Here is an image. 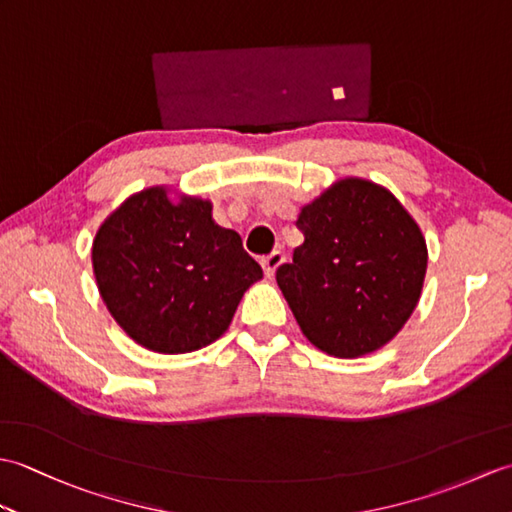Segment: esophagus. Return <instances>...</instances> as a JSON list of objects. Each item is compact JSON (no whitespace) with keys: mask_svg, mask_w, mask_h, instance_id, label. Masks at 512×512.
<instances>
[{"mask_svg":"<svg viewBox=\"0 0 512 512\" xmlns=\"http://www.w3.org/2000/svg\"><path fill=\"white\" fill-rule=\"evenodd\" d=\"M286 262V257H284V253H281V250H275V253H270L266 259H262V268H264V275L268 277V279H273L275 277V273H277V268Z\"/></svg>","mask_w":512,"mask_h":512,"instance_id":"obj_1","label":"esophagus"}]
</instances>
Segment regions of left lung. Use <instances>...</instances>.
I'll list each match as a JSON object with an SVG mask.
<instances>
[{
  "label": "left lung",
  "instance_id": "obj_1",
  "mask_svg": "<svg viewBox=\"0 0 512 512\" xmlns=\"http://www.w3.org/2000/svg\"><path fill=\"white\" fill-rule=\"evenodd\" d=\"M303 244L277 284L301 332L321 352L380 350L416 310L427 244L394 193L363 178L334 182L299 213Z\"/></svg>",
  "mask_w": 512,
  "mask_h": 512
}]
</instances>
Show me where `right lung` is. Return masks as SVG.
<instances>
[{
  "label": "right lung",
  "instance_id": "right-lung-1",
  "mask_svg": "<svg viewBox=\"0 0 512 512\" xmlns=\"http://www.w3.org/2000/svg\"><path fill=\"white\" fill-rule=\"evenodd\" d=\"M213 204L149 187L96 231V286L127 336L160 354H187L228 330L244 292L264 277L242 237L213 222Z\"/></svg>",
  "mask_w": 512,
  "mask_h": 512
}]
</instances>
